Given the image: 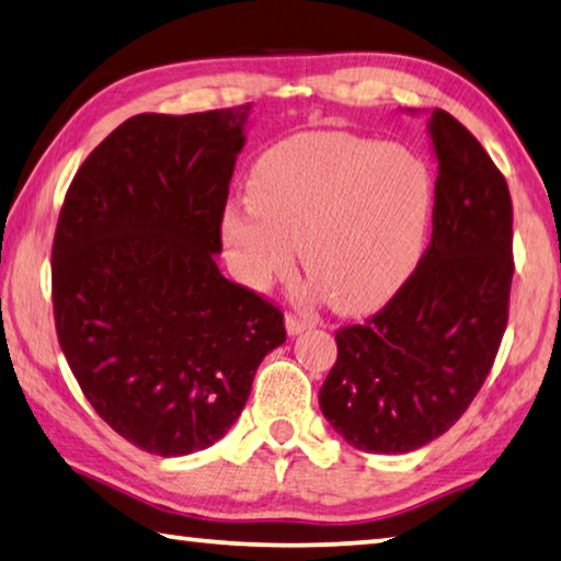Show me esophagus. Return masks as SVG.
<instances>
[{
  "mask_svg": "<svg viewBox=\"0 0 561 561\" xmlns=\"http://www.w3.org/2000/svg\"><path fill=\"white\" fill-rule=\"evenodd\" d=\"M284 327H287L289 336H297L301 331L317 327V317L307 314V311H289L287 319H284Z\"/></svg>",
  "mask_w": 561,
  "mask_h": 561,
  "instance_id": "esophagus-1",
  "label": "esophagus"
}]
</instances>
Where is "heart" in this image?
Masks as SVG:
<instances>
[{
    "label": "heart",
    "instance_id": "heart-1",
    "mask_svg": "<svg viewBox=\"0 0 561 561\" xmlns=\"http://www.w3.org/2000/svg\"><path fill=\"white\" fill-rule=\"evenodd\" d=\"M250 203L225 207L222 247L244 287L304 270L336 309L381 307L411 279L428 240L435 187L428 165L401 146L346 133L282 140L260 158Z\"/></svg>",
    "mask_w": 561,
    "mask_h": 561
}]
</instances>
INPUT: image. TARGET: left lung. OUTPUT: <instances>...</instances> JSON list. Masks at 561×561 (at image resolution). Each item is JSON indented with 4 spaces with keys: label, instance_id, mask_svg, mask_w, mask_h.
Wrapping results in <instances>:
<instances>
[{
    "label": "left lung",
    "instance_id": "8db88e82",
    "mask_svg": "<svg viewBox=\"0 0 561 561\" xmlns=\"http://www.w3.org/2000/svg\"><path fill=\"white\" fill-rule=\"evenodd\" d=\"M438 160L431 247L366 324L336 331L339 356L319 405L364 453H411L468 411L507 327L512 201L478 138L435 108Z\"/></svg>",
    "mask_w": 561,
    "mask_h": 561
}]
</instances>
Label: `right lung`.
I'll list each match as a JSON object with an SVG mask.
<instances>
[{"label":"right lung","mask_w":561,"mask_h":561,"mask_svg":"<svg viewBox=\"0 0 561 561\" xmlns=\"http://www.w3.org/2000/svg\"><path fill=\"white\" fill-rule=\"evenodd\" d=\"M250 106L140 113L83 160L56 225V334L83 396L140 450L232 428L284 317L222 277L220 220Z\"/></svg>","instance_id":"right-lung-1"}]
</instances>
